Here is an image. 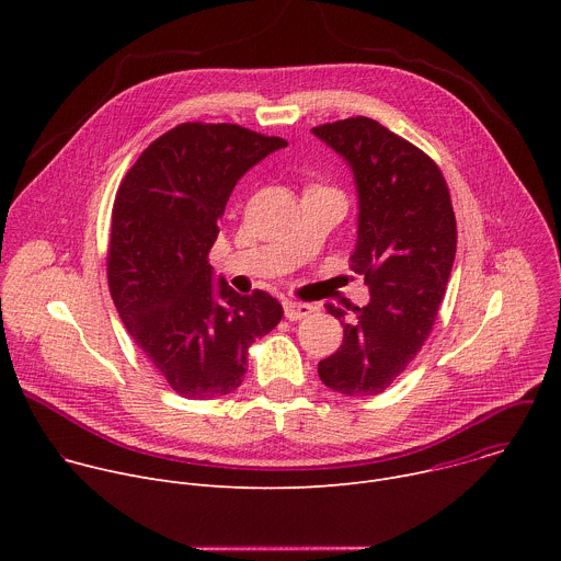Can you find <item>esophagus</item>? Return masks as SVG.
<instances>
[{"instance_id":"esophagus-1","label":"esophagus","mask_w":561,"mask_h":561,"mask_svg":"<svg viewBox=\"0 0 561 561\" xmlns=\"http://www.w3.org/2000/svg\"><path fill=\"white\" fill-rule=\"evenodd\" d=\"M312 312V306L310 304H304V301H293V299H286L284 301V314L286 319H290V322H297V319H304L306 314Z\"/></svg>"}]
</instances>
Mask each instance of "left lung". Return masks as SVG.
I'll return each instance as SVG.
<instances>
[{"label": "left lung", "mask_w": 561, "mask_h": 561, "mask_svg": "<svg viewBox=\"0 0 561 561\" xmlns=\"http://www.w3.org/2000/svg\"><path fill=\"white\" fill-rule=\"evenodd\" d=\"M353 171L359 217L351 268L370 290L366 306L327 304L344 327L342 346L317 373L346 397L383 392L428 340L455 262L457 224L433 159L370 117L314 126Z\"/></svg>", "instance_id": "8db88e82"}]
</instances>
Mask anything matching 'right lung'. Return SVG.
Listing matches in <instances>:
<instances>
[{
	"label": "right lung",
	"instance_id": "obj_1",
	"mask_svg": "<svg viewBox=\"0 0 561 561\" xmlns=\"http://www.w3.org/2000/svg\"><path fill=\"white\" fill-rule=\"evenodd\" d=\"M284 146L237 124L186 122L157 137L117 188L108 288L135 344L182 397L239 388L251 344L284 314L264 290L215 282L208 264L234 184Z\"/></svg>",
	"mask_w": 561,
	"mask_h": 561
}]
</instances>
